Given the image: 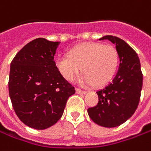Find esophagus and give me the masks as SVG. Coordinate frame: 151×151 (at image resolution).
<instances>
[{
	"instance_id": "34e87169",
	"label": "esophagus",
	"mask_w": 151,
	"mask_h": 151,
	"mask_svg": "<svg viewBox=\"0 0 151 151\" xmlns=\"http://www.w3.org/2000/svg\"><path fill=\"white\" fill-rule=\"evenodd\" d=\"M76 93H78V94H86V93H87L86 91H82V90H81L79 88H76Z\"/></svg>"
}]
</instances>
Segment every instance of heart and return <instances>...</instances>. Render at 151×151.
I'll list each match as a JSON object with an SVG mask.
<instances>
[{
  "mask_svg": "<svg viewBox=\"0 0 151 151\" xmlns=\"http://www.w3.org/2000/svg\"><path fill=\"white\" fill-rule=\"evenodd\" d=\"M119 64L117 50L112 45L99 42L79 44L69 51L68 55L60 54L54 58L58 73L68 81H72L81 71L78 80L81 86L94 84L101 87L113 78Z\"/></svg>",
  "mask_w": 151,
  "mask_h": 151,
  "instance_id": "b5f03b06",
  "label": "heart"
}]
</instances>
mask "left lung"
Masks as SVG:
<instances>
[{
    "label": "left lung",
    "mask_w": 151,
    "mask_h": 151,
    "mask_svg": "<svg viewBox=\"0 0 151 151\" xmlns=\"http://www.w3.org/2000/svg\"><path fill=\"white\" fill-rule=\"evenodd\" d=\"M99 40H109L116 45L120 64L113 80L97 91L99 103L87 109V113L96 124L116 127L127 121L137 109L143 75L139 58L127 43L113 35H105Z\"/></svg>",
    "instance_id": "8db88e82"
}]
</instances>
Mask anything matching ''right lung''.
Masks as SVG:
<instances>
[{"instance_id": "obj_1", "label": "right lung", "mask_w": 151, "mask_h": 151, "mask_svg": "<svg viewBox=\"0 0 151 151\" xmlns=\"http://www.w3.org/2000/svg\"><path fill=\"white\" fill-rule=\"evenodd\" d=\"M59 42L37 38L26 44L10 65L9 96L16 115L37 130L54 125L75 87L58 73L54 55Z\"/></svg>"}]
</instances>
